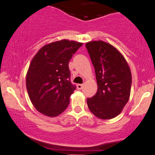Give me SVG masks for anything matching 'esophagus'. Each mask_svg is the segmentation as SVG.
Masks as SVG:
<instances>
[{
    "mask_svg": "<svg viewBox=\"0 0 155 155\" xmlns=\"http://www.w3.org/2000/svg\"><path fill=\"white\" fill-rule=\"evenodd\" d=\"M83 84H78L77 85V88L78 90H81L83 88Z\"/></svg>",
    "mask_w": 155,
    "mask_h": 155,
    "instance_id": "obj_1",
    "label": "esophagus"
}]
</instances>
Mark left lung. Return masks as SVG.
Wrapping results in <instances>:
<instances>
[{"mask_svg":"<svg viewBox=\"0 0 155 155\" xmlns=\"http://www.w3.org/2000/svg\"><path fill=\"white\" fill-rule=\"evenodd\" d=\"M95 69L97 91L87 99L92 114L101 119H114L121 114L130 99L132 74L122 54L103 41L86 44Z\"/></svg>","mask_w":155,"mask_h":155,"instance_id":"8db88e82","label":"left lung"}]
</instances>
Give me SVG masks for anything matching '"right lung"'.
<instances>
[{
	"label": "right lung",
	"instance_id": "right-lung-1",
	"mask_svg": "<svg viewBox=\"0 0 155 155\" xmlns=\"http://www.w3.org/2000/svg\"><path fill=\"white\" fill-rule=\"evenodd\" d=\"M83 43L63 39L40 49L26 74V88L39 112L49 117L60 115L68 107L76 87L70 82L69 62Z\"/></svg>",
	"mask_w": 155,
	"mask_h": 155
}]
</instances>
